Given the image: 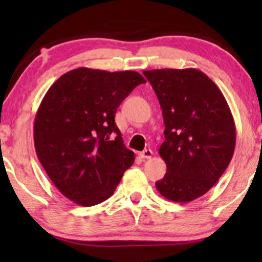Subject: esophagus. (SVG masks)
I'll list each match as a JSON object with an SVG mask.
<instances>
[{
  "mask_svg": "<svg viewBox=\"0 0 262 262\" xmlns=\"http://www.w3.org/2000/svg\"><path fill=\"white\" fill-rule=\"evenodd\" d=\"M152 155H154L152 150H150V149H145V150H144V151L139 152V156H141V157H142V159H146V160L151 159V157H152Z\"/></svg>",
  "mask_w": 262,
  "mask_h": 262,
  "instance_id": "obj_1",
  "label": "esophagus"
}]
</instances>
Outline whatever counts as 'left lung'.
<instances>
[{"label":"left lung","mask_w":262,"mask_h":262,"mask_svg":"<svg viewBox=\"0 0 262 262\" xmlns=\"http://www.w3.org/2000/svg\"><path fill=\"white\" fill-rule=\"evenodd\" d=\"M143 74L156 93L166 126L159 154L167 173L156 188L171 202H192L216 184L234 155L231 111L220 88L198 69Z\"/></svg>","instance_id":"left-lung-1"}]
</instances>
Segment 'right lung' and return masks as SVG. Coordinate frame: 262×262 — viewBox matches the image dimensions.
<instances>
[{
	"mask_svg": "<svg viewBox=\"0 0 262 262\" xmlns=\"http://www.w3.org/2000/svg\"><path fill=\"white\" fill-rule=\"evenodd\" d=\"M145 78L136 71L77 68L53 83L34 119V146L49 178L81 206L108 199L135 162L114 116ZM115 136L113 140L110 137Z\"/></svg>",
	"mask_w": 262,
	"mask_h": 262,
	"instance_id": "obj_1",
	"label": "right lung"
}]
</instances>
